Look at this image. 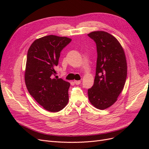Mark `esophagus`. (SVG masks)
<instances>
[{"label":"esophagus","instance_id":"obj_1","mask_svg":"<svg viewBox=\"0 0 149 149\" xmlns=\"http://www.w3.org/2000/svg\"><path fill=\"white\" fill-rule=\"evenodd\" d=\"M74 83L76 85H78V84H79L81 83V81H80V80H78V81L75 80L74 81Z\"/></svg>","mask_w":149,"mask_h":149}]
</instances>
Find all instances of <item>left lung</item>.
Instances as JSON below:
<instances>
[{
  "mask_svg": "<svg viewBox=\"0 0 149 149\" xmlns=\"http://www.w3.org/2000/svg\"><path fill=\"white\" fill-rule=\"evenodd\" d=\"M96 43V76L88 89L89 101L97 109L104 110L113 105L124 89L127 65L124 49L113 35L104 31L88 34Z\"/></svg>",
  "mask_w": 149,
  "mask_h": 149,
  "instance_id": "left-lung-1",
  "label": "left lung"
}]
</instances>
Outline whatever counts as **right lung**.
<instances>
[{
	"label": "right lung",
	"instance_id": "obj_1",
	"mask_svg": "<svg viewBox=\"0 0 149 149\" xmlns=\"http://www.w3.org/2000/svg\"><path fill=\"white\" fill-rule=\"evenodd\" d=\"M71 41L66 37L48 35L35 40L28 50L24 75L26 88L35 101L49 112L60 111L68 102L70 83L53 76L56 73L55 68L61 51Z\"/></svg>",
	"mask_w": 149,
	"mask_h": 149
}]
</instances>
